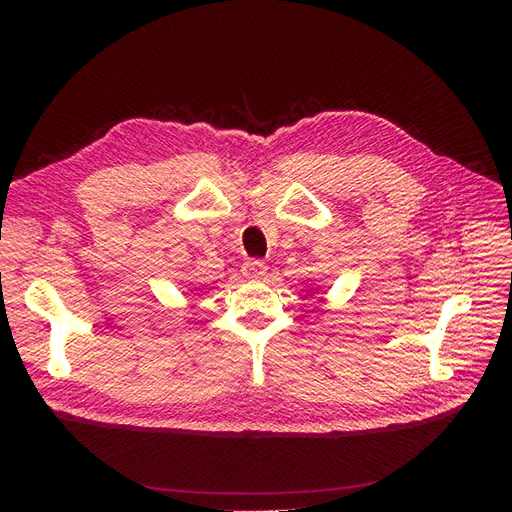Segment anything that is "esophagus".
Listing matches in <instances>:
<instances>
[{
    "instance_id": "34e87169",
    "label": "esophagus",
    "mask_w": 512,
    "mask_h": 512,
    "mask_svg": "<svg viewBox=\"0 0 512 512\" xmlns=\"http://www.w3.org/2000/svg\"><path fill=\"white\" fill-rule=\"evenodd\" d=\"M241 273L247 277V280H265L267 265L262 260H245Z\"/></svg>"
}]
</instances>
